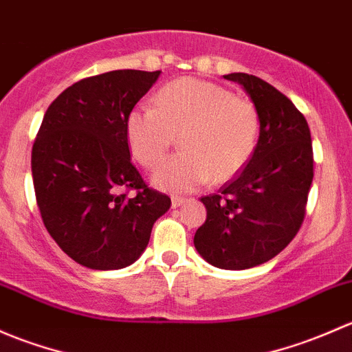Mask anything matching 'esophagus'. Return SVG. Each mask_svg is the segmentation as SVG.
Wrapping results in <instances>:
<instances>
[{"instance_id": "obj_1", "label": "esophagus", "mask_w": 352, "mask_h": 352, "mask_svg": "<svg viewBox=\"0 0 352 352\" xmlns=\"http://www.w3.org/2000/svg\"><path fill=\"white\" fill-rule=\"evenodd\" d=\"M183 203H186V198H181V197H173L171 198V205L173 208H177V206H181Z\"/></svg>"}]
</instances>
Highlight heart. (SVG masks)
I'll use <instances>...</instances> for the list:
<instances>
[{"label": "heart", "instance_id": "b5f03b06", "mask_svg": "<svg viewBox=\"0 0 352 352\" xmlns=\"http://www.w3.org/2000/svg\"><path fill=\"white\" fill-rule=\"evenodd\" d=\"M125 133L133 157L146 168H154L179 135L183 151L162 162L152 181L162 190L186 193L208 177L226 183L244 169L259 137V113L223 86L183 78L159 89L155 108H133Z\"/></svg>", "mask_w": 352, "mask_h": 352}]
</instances>
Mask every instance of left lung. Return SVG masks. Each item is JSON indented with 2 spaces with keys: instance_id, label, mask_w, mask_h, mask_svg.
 Returning <instances> with one entry per match:
<instances>
[{
  "instance_id": "left-lung-1",
  "label": "left lung",
  "mask_w": 352,
  "mask_h": 352,
  "mask_svg": "<svg viewBox=\"0 0 352 352\" xmlns=\"http://www.w3.org/2000/svg\"><path fill=\"white\" fill-rule=\"evenodd\" d=\"M223 78L251 96L259 113V139L237 177L201 198L206 220L193 242L212 266L248 270L280 254L302 227L314 151L309 123L283 93L245 72Z\"/></svg>"
}]
</instances>
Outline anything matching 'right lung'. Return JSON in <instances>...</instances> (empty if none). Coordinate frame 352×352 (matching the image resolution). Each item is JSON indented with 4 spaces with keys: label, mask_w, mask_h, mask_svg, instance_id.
Here are the masks:
<instances>
[{
    "label": "right lung",
    "mask_w": 352,
    "mask_h": 352,
    "mask_svg": "<svg viewBox=\"0 0 352 352\" xmlns=\"http://www.w3.org/2000/svg\"><path fill=\"white\" fill-rule=\"evenodd\" d=\"M161 71L120 69L81 79L47 108L32 147V176L50 237L89 270L139 259L171 198L130 161L126 117Z\"/></svg>",
    "instance_id": "right-lung-1"
}]
</instances>
